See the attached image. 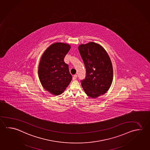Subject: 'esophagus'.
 <instances>
[{
	"label": "esophagus",
	"instance_id": "obj_1",
	"mask_svg": "<svg viewBox=\"0 0 150 150\" xmlns=\"http://www.w3.org/2000/svg\"><path fill=\"white\" fill-rule=\"evenodd\" d=\"M77 77V76L76 75H74L73 77V79L75 80V79H76Z\"/></svg>",
	"mask_w": 150,
	"mask_h": 150
}]
</instances>
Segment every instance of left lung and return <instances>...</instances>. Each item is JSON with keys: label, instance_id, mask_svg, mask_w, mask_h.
Segmentation results:
<instances>
[{"label": "left lung", "instance_id": "obj_1", "mask_svg": "<svg viewBox=\"0 0 150 150\" xmlns=\"http://www.w3.org/2000/svg\"><path fill=\"white\" fill-rule=\"evenodd\" d=\"M79 50L86 68L82 88L88 96L96 98L105 93L112 82L110 58L101 45L93 42L79 45Z\"/></svg>", "mask_w": 150, "mask_h": 150}]
</instances>
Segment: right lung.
<instances>
[{
    "label": "right lung",
    "instance_id": "add662e5",
    "mask_svg": "<svg viewBox=\"0 0 150 150\" xmlns=\"http://www.w3.org/2000/svg\"><path fill=\"white\" fill-rule=\"evenodd\" d=\"M71 49V45L57 42L48 47L40 61L38 75L43 88L54 96L64 92L69 84L72 76L64 58Z\"/></svg>",
    "mask_w": 150,
    "mask_h": 150
}]
</instances>
